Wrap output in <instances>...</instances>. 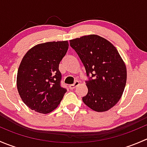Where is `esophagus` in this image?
I'll list each match as a JSON object with an SVG mask.
<instances>
[{
	"mask_svg": "<svg viewBox=\"0 0 147 147\" xmlns=\"http://www.w3.org/2000/svg\"><path fill=\"white\" fill-rule=\"evenodd\" d=\"M78 85H79V82H78V81H75L74 84H69V88L70 89V90H73V89H75V87H76L77 86H78Z\"/></svg>",
	"mask_w": 147,
	"mask_h": 147,
	"instance_id": "34e87169",
	"label": "esophagus"
}]
</instances>
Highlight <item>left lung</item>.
Here are the masks:
<instances>
[{
	"instance_id": "obj_1",
	"label": "left lung",
	"mask_w": 147,
	"mask_h": 147,
	"mask_svg": "<svg viewBox=\"0 0 147 147\" xmlns=\"http://www.w3.org/2000/svg\"><path fill=\"white\" fill-rule=\"evenodd\" d=\"M86 70L88 92L82 97L96 112L107 111L121 98L127 82V69L115 47L96 35L69 41Z\"/></svg>"
}]
</instances>
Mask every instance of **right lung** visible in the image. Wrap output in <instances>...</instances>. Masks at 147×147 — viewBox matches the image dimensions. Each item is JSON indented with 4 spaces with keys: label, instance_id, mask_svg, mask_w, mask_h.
<instances>
[{
    "label": "right lung",
    "instance_id": "add662e5",
    "mask_svg": "<svg viewBox=\"0 0 147 147\" xmlns=\"http://www.w3.org/2000/svg\"><path fill=\"white\" fill-rule=\"evenodd\" d=\"M68 47L67 41L45 42L34 46L23 57L18 71L17 87L30 109L47 114L60 105L67 89L61 86L59 64Z\"/></svg>",
    "mask_w": 147,
    "mask_h": 147
}]
</instances>
